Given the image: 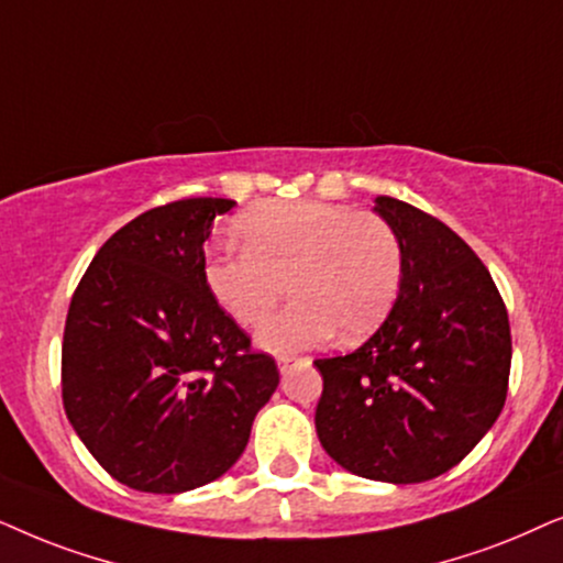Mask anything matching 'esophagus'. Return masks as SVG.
Returning a JSON list of instances; mask_svg holds the SVG:
<instances>
[{
	"label": "esophagus",
	"instance_id": "esophagus-1",
	"mask_svg": "<svg viewBox=\"0 0 563 563\" xmlns=\"http://www.w3.org/2000/svg\"><path fill=\"white\" fill-rule=\"evenodd\" d=\"M294 363H296L294 355H280V357H277V368H280V373H288L290 365H294Z\"/></svg>",
	"mask_w": 563,
	"mask_h": 563
}]
</instances>
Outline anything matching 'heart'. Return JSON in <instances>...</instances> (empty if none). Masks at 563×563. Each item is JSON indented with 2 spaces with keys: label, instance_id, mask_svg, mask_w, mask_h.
<instances>
[{
  "label": "heart",
  "instance_id": "heart-1",
  "mask_svg": "<svg viewBox=\"0 0 563 563\" xmlns=\"http://www.w3.org/2000/svg\"><path fill=\"white\" fill-rule=\"evenodd\" d=\"M236 231L244 250L208 252L206 286L239 327L254 329L288 283L294 303L257 334L277 355L324 347L340 329L360 340L399 298L404 246L384 216L327 200H269L250 208Z\"/></svg>",
  "mask_w": 563,
  "mask_h": 563
}]
</instances>
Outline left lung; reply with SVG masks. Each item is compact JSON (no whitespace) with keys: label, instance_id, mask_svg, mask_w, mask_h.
<instances>
[{"label":"left lung","instance_id":"obj_1","mask_svg":"<svg viewBox=\"0 0 563 563\" xmlns=\"http://www.w3.org/2000/svg\"><path fill=\"white\" fill-rule=\"evenodd\" d=\"M376 213L404 246L399 298L350 355L313 360L321 448L373 482L419 484L451 471L497 422L512 336L476 252L434 216L380 195Z\"/></svg>","mask_w":563,"mask_h":563}]
</instances>
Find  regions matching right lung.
<instances>
[{"label":"right lung","mask_w":563,"mask_h":563,"mask_svg":"<svg viewBox=\"0 0 563 563\" xmlns=\"http://www.w3.org/2000/svg\"><path fill=\"white\" fill-rule=\"evenodd\" d=\"M227 198L152 208L118 229L66 313V417L120 484L152 494L203 486L234 466L280 384L275 360L206 286L203 244Z\"/></svg>","instance_id":"obj_1"}]
</instances>
